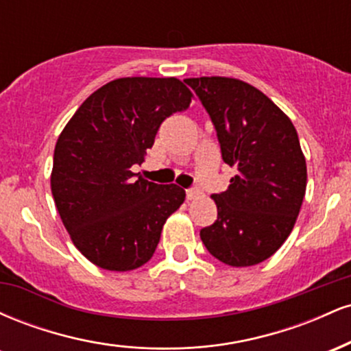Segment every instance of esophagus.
I'll use <instances>...</instances> for the list:
<instances>
[{"instance_id":"esophagus-1","label":"esophagus","mask_w":351,"mask_h":351,"mask_svg":"<svg viewBox=\"0 0 351 351\" xmlns=\"http://www.w3.org/2000/svg\"><path fill=\"white\" fill-rule=\"evenodd\" d=\"M201 193H199V189L198 188H188L186 189V198L188 199H195L196 196H199Z\"/></svg>"}]
</instances>
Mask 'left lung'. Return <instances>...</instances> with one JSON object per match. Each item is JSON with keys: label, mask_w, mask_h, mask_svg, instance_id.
I'll list each match as a JSON object with an SVG mask.
<instances>
[{"label": "left lung", "mask_w": 351, "mask_h": 351, "mask_svg": "<svg viewBox=\"0 0 351 351\" xmlns=\"http://www.w3.org/2000/svg\"><path fill=\"white\" fill-rule=\"evenodd\" d=\"M216 128L224 163L236 170L213 195L217 219L199 231L211 256L232 267L269 259L285 243L307 188V167L291 119L237 79H184Z\"/></svg>", "instance_id": "obj_1"}]
</instances>
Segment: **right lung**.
I'll use <instances>...</instances> for the list:
<instances>
[{
  "label": "right lung",
  "mask_w": 351,
  "mask_h": 351,
  "mask_svg": "<svg viewBox=\"0 0 351 351\" xmlns=\"http://www.w3.org/2000/svg\"><path fill=\"white\" fill-rule=\"evenodd\" d=\"M175 77H123L95 90L59 135L51 189L72 243L92 264L134 271L152 259L184 189L143 180L142 165L167 117L191 102Z\"/></svg>",
  "instance_id": "1"
}]
</instances>
